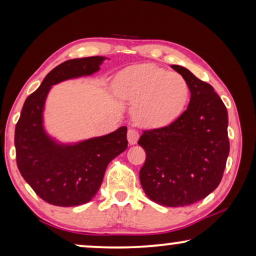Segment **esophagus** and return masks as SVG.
Returning a JSON list of instances; mask_svg holds the SVG:
<instances>
[{"label":"esophagus","instance_id":"obj_1","mask_svg":"<svg viewBox=\"0 0 256 256\" xmlns=\"http://www.w3.org/2000/svg\"><path fill=\"white\" fill-rule=\"evenodd\" d=\"M127 136H128L129 144H132V146L136 144V143H138V138H140L138 132L135 130V129H129Z\"/></svg>","mask_w":256,"mask_h":256}]
</instances>
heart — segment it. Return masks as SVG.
I'll return each instance as SVG.
<instances>
[{"label":"heart","mask_w":256,"mask_h":256,"mask_svg":"<svg viewBox=\"0 0 256 256\" xmlns=\"http://www.w3.org/2000/svg\"><path fill=\"white\" fill-rule=\"evenodd\" d=\"M115 96L135 104L132 116L144 127H163L180 115L188 99L183 76L155 65L126 68L115 76Z\"/></svg>","instance_id":"obj_1"}]
</instances>
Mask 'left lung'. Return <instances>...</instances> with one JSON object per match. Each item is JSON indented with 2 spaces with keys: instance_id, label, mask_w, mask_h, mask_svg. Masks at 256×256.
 I'll list each match as a JSON object with an SVG mask.
<instances>
[{
  "instance_id": "obj_1",
  "label": "left lung",
  "mask_w": 256,
  "mask_h": 256,
  "mask_svg": "<svg viewBox=\"0 0 256 256\" xmlns=\"http://www.w3.org/2000/svg\"><path fill=\"white\" fill-rule=\"evenodd\" d=\"M171 68L188 82L190 102L172 124L143 132L138 144L146 157L140 182L152 202L178 208L202 200L222 180L230 152L228 116L210 84L183 66Z\"/></svg>"
}]
</instances>
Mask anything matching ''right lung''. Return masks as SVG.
Listing matches in <instances>:
<instances>
[{"label":"right lung","mask_w":256,"mask_h":256,"mask_svg":"<svg viewBox=\"0 0 256 256\" xmlns=\"http://www.w3.org/2000/svg\"><path fill=\"white\" fill-rule=\"evenodd\" d=\"M104 57L70 59L54 68L26 98L15 128L16 162L22 177L48 204L62 208L90 202L113 158L127 149V127L74 144L58 143L45 132L43 110L51 87L68 79L90 76Z\"/></svg>","instance_id":"obj_1"}]
</instances>
